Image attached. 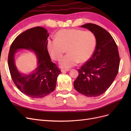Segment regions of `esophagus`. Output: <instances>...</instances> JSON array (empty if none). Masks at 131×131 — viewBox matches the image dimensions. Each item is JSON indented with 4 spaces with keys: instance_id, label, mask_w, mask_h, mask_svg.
Segmentation results:
<instances>
[{
    "instance_id": "1",
    "label": "esophagus",
    "mask_w": 131,
    "mask_h": 131,
    "mask_svg": "<svg viewBox=\"0 0 131 131\" xmlns=\"http://www.w3.org/2000/svg\"><path fill=\"white\" fill-rule=\"evenodd\" d=\"M70 70V69H61V72H62V73H66V72H68V71H69Z\"/></svg>"
}]
</instances>
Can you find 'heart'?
Here are the masks:
<instances>
[{
	"mask_svg": "<svg viewBox=\"0 0 131 131\" xmlns=\"http://www.w3.org/2000/svg\"><path fill=\"white\" fill-rule=\"evenodd\" d=\"M95 34L91 31L79 29H63L58 30L55 38H49L47 47L50 56L59 61L67 50L68 54L59 61L62 68L68 69L79 62L89 61L96 46Z\"/></svg>",
	"mask_w": 131,
	"mask_h": 131,
	"instance_id": "heart-1",
	"label": "heart"
}]
</instances>
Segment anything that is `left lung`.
<instances>
[{
	"label": "left lung",
	"instance_id": "obj_1",
	"mask_svg": "<svg viewBox=\"0 0 131 131\" xmlns=\"http://www.w3.org/2000/svg\"><path fill=\"white\" fill-rule=\"evenodd\" d=\"M81 27L92 31L97 43L92 56L78 69L79 75L74 87L86 96L97 97L103 94L115 79L120 65L119 53L115 41L105 29L93 23Z\"/></svg>",
	"mask_w": 131,
	"mask_h": 131
}]
</instances>
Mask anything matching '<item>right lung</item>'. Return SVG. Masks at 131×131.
Listing matches in <instances>:
<instances>
[{"label":"right lung","instance_id":"obj_1","mask_svg":"<svg viewBox=\"0 0 131 131\" xmlns=\"http://www.w3.org/2000/svg\"><path fill=\"white\" fill-rule=\"evenodd\" d=\"M49 33L44 28L35 27L15 38L10 46L8 66L12 79L19 90L31 98H42L54 90L61 70L51 60L47 51ZM28 49L36 53L38 67L28 75L19 73L14 64V55L18 49Z\"/></svg>","mask_w":131,"mask_h":131}]
</instances>
